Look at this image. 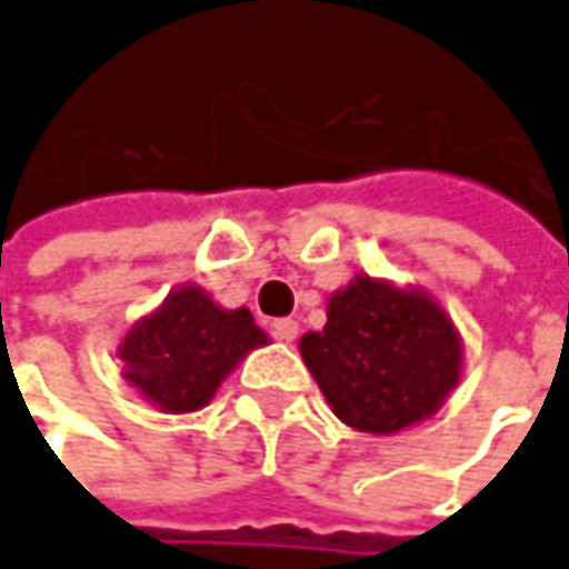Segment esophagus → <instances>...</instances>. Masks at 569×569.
<instances>
[{
  "label": "esophagus",
  "mask_w": 569,
  "mask_h": 569,
  "mask_svg": "<svg viewBox=\"0 0 569 569\" xmlns=\"http://www.w3.org/2000/svg\"><path fill=\"white\" fill-rule=\"evenodd\" d=\"M272 335H276L278 341H293L297 338V322L293 319H276L272 322Z\"/></svg>",
  "instance_id": "obj_1"
}]
</instances>
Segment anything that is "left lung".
Instances as JSON below:
<instances>
[{
    "label": "left lung",
    "instance_id": "left-lung-1",
    "mask_svg": "<svg viewBox=\"0 0 569 569\" xmlns=\"http://www.w3.org/2000/svg\"><path fill=\"white\" fill-rule=\"evenodd\" d=\"M300 353L335 417L391 436L436 413L460 379V341L429 297L357 278L329 300V322Z\"/></svg>",
    "mask_w": 569,
    "mask_h": 569
}]
</instances>
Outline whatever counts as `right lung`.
Here are the masks:
<instances>
[{
    "label": "right lung",
    "mask_w": 569,
    "mask_h": 569,
    "mask_svg": "<svg viewBox=\"0 0 569 569\" xmlns=\"http://www.w3.org/2000/svg\"><path fill=\"white\" fill-rule=\"evenodd\" d=\"M266 345L250 310H222L200 288L171 293L162 310L137 322L124 345V379L169 413L200 410L231 366Z\"/></svg>",
    "instance_id": "add662e5"
}]
</instances>
